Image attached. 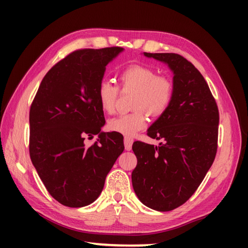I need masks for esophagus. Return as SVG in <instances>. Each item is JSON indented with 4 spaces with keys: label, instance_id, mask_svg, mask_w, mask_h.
<instances>
[{
    "label": "esophagus",
    "instance_id": "1",
    "mask_svg": "<svg viewBox=\"0 0 248 248\" xmlns=\"http://www.w3.org/2000/svg\"><path fill=\"white\" fill-rule=\"evenodd\" d=\"M124 149L127 151H130L132 149V143H133V139L131 137H124Z\"/></svg>",
    "mask_w": 248,
    "mask_h": 248
}]
</instances>
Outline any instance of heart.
<instances>
[{
    "instance_id": "b5f03b06",
    "label": "heart",
    "mask_w": 248,
    "mask_h": 248,
    "mask_svg": "<svg viewBox=\"0 0 248 248\" xmlns=\"http://www.w3.org/2000/svg\"><path fill=\"white\" fill-rule=\"evenodd\" d=\"M120 90L132 92L131 105L134 109L129 114L120 115L108 121V130L124 136H133L146 124L145 113L157 117L169 109L174 96L171 79L157 75L153 69L145 65L134 64L121 71L119 77ZM118 89L110 82L103 81L98 85L97 98L102 110L112 114L115 110Z\"/></svg>"
}]
</instances>
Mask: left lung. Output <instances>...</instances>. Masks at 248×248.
<instances>
[{
  "instance_id": "1",
  "label": "left lung",
  "mask_w": 248,
  "mask_h": 248,
  "mask_svg": "<svg viewBox=\"0 0 248 248\" xmlns=\"http://www.w3.org/2000/svg\"><path fill=\"white\" fill-rule=\"evenodd\" d=\"M171 70L174 96L167 110L148 129L158 146L136 141L138 163L131 178L146 207L170 211L195 194L215 161L219 109L207 82L195 65L177 53H148Z\"/></svg>"
}]
</instances>
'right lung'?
<instances>
[{
  "label": "right lung",
  "instance_id": "obj_1",
  "mask_svg": "<svg viewBox=\"0 0 248 248\" xmlns=\"http://www.w3.org/2000/svg\"><path fill=\"white\" fill-rule=\"evenodd\" d=\"M124 48L81 49L45 75L29 111V154L45 187L71 208L98 198L105 179L124 152V137L100 131L104 111L97 98L106 65ZM99 134L92 146L85 136Z\"/></svg>",
  "mask_w": 248,
  "mask_h": 248
}]
</instances>
